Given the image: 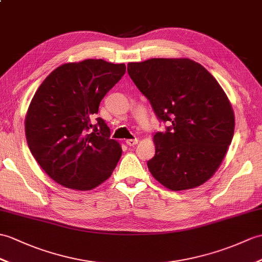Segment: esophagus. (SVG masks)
Segmentation results:
<instances>
[{
	"instance_id": "obj_1",
	"label": "esophagus",
	"mask_w": 262,
	"mask_h": 262,
	"mask_svg": "<svg viewBox=\"0 0 262 262\" xmlns=\"http://www.w3.org/2000/svg\"><path fill=\"white\" fill-rule=\"evenodd\" d=\"M138 143V139L135 138V139H127L126 141V144L128 146H135L136 144Z\"/></svg>"
}]
</instances>
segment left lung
Here are the masks:
<instances>
[{"label": "left lung", "mask_w": 262, "mask_h": 262, "mask_svg": "<svg viewBox=\"0 0 262 262\" xmlns=\"http://www.w3.org/2000/svg\"><path fill=\"white\" fill-rule=\"evenodd\" d=\"M127 71L157 118L172 123L154 135L151 175L172 191L203 184L233 137L234 114L226 93L203 66L186 58L129 62Z\"/></svg>", "instance_id": "left-lung-1"}]
</instances>
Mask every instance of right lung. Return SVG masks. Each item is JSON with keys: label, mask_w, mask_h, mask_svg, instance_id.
<instances>
[{"label": "right lung", "mask_w": 262, "mask_h": 262, "mask_svg": "<svg viewBox=\"0 0 262 262\" xmlns=\"http://www.w3.org/2000/svg\"><path fill=\"white\" fill-rule=\"evenodd\" d=\"M125 71L124 63L102 59L64 63L35 91L24 124L27 142L35 161L58 184L93 190L116 167L119 143L109 138L105 120L98 117L93 125L91 118Z\"/></svg>", "instance_id": "right-lung-1"}]
</instances>
